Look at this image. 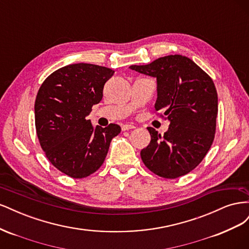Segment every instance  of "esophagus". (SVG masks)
Wrapping results in <instances>:
<instances>
[{
  "label": "esophagus",
  "instance_id": "esophagus-1",
  "mask_svg": "<svg viewBox=\"0 0 249 249\" xmlns=\"http://www.w3.org/2000/svg\"><path fill=\"white\" fill-rule=\"evenodd\" d=\"M134 127H135V125H133V124H124V125L122 126V130H123V131H129V130L134 129Z\"/></svg>",
  "mask_w": 249,
  "mask_h": 249
}]
</instances>
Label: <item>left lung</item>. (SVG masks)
<instances>
[{"label": "left lung", "instance_id": "obj_1", "mask_svg": "<svg viewBox=\"0 0 249 249\" xmlns=\"http://www.w3.org/2000/svg\"><path fill=\"white\" fill-rule=\"evenodd\" d=\"M130 69L157 78L155 113L170 122L163 136L147 127L152 139L140 153L143 163L164 178L187 175L203 160L215 138L218 97L213 80L182 55L161 57Z\"/></svg>", "mask_w": 249, "mask_h": 249}]
</instances>
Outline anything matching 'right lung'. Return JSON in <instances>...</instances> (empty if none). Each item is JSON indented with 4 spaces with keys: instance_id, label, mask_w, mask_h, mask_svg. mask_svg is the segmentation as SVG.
<instances>
[{
    "instance_id": "1",
    "label": "right lung",
    "mask_w": 249,
    "mask_h": 249,
    "mask_svg": "<svg viewBox=\"0 0 249 249\" xmlns=\"http://www.w3.org/2000/svg\"><path fill=\"white\" fill-rule=\"evenodd\" d=\"M113 74L108 67L70 64L51 73L37 92L35 127L40 146L53 166L72 178L99 169L112 138L122 131L115 124L93 129L87 118Z\"/></svg>"
}]
</instances>
